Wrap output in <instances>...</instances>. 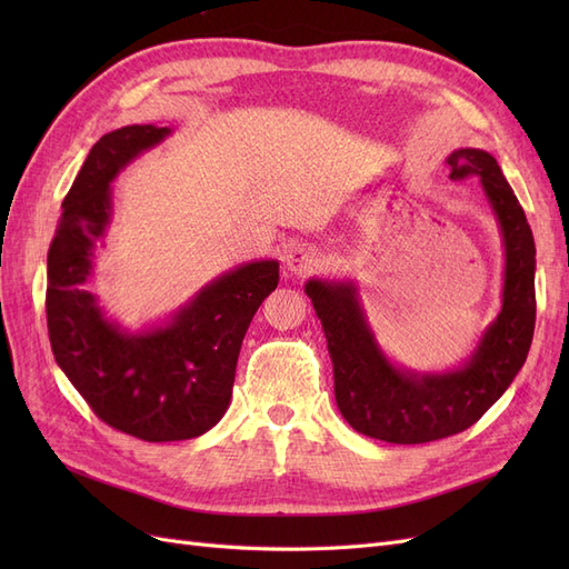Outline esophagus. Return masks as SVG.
Segmentation results:
<instances>
[{
	"label": "esophagus",
	"instance_id": "34e87169",
	"mask_svg": "<svg viewBox=\"0 0 569 569\" xmlns=\"http://www.w3.org/2000/svg\"><path fill=\"white\" fill-rule=\"evenodd\" d=\"M316 266H318V253L311 247L297 244L287 251V270L291 274H306V272H311Z\"/></svg>",
	"mask_w": 569,
	"mask_h": 569
}]
</instances>
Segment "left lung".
<instances>
[{"instance_id":"obj_1","label":"left lung","mask_w":569,"mask_h":569,"mask_svg":"<svg viewBox=\"0 0 569 569\" xmlns=\"http://www.w3.org/2000/svg\"><path fill=\"white\" fill-rule=\"evenodd\" d=\"M446 163L453 180H479L506 251L501 313L460 368L418 372L393 366L351 280L313 278L303 287L322 322L339 412L356 432L389 443H427L472 427L520 372L533 337L537 249L518 197L485 149H456Z\"/></svg>"}]
</instances>
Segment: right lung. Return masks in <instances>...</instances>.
Listing matches in <instances>:
<instances>
[{"instance_id":"obj_1","label":"right lung","mask_w":569,"mask_h":569,"mask_svg":"<svg viewBox=\"0 0 569 569\" xmlns=\"http://www.w3.org/2000/svg\"><path fill=\"white\" fill-rule=\"evenodd\" d=\"M170 132L126 126L101 137L68 189L47 253V327L59 368L99 420L142 441L194 439L226 416L249 322L280 282L278 261L242 263L140 332L101 311L84 284L113 216L111 182Z\"/></svg>"}]
</instances>
